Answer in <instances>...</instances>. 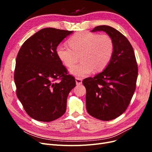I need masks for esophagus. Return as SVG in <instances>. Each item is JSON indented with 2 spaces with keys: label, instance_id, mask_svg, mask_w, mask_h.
<instances>
[{
  "label": "esophagus",
  "instance_id": "obj_1",
  "mask_svg": "<svg viewBox=\"0 0 152 152\" xmlns=\"http://www.w3.org/2000/svg\"><path fill=\"white\" fill-rule=\"evenodd\" d=\"M75 82H76L77 85H80L82 83V80L81 79H80V78H76Z\"/></svg>",
  "mask_w": 152,
  "mask_h": 152
}]
</instances>
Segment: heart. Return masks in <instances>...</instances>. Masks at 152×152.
Instances as JSON below:
<instances>
[{
    "mask_svg": "<svg viewBox=\"0 0 152 152\" xmlns=\"http://www.w3.org/2000/svg\"><path fill=\"white\" fill-rule=\"evenodd\" d=\"M70 48L59 45L56 54L67 67H72L81 57V63L70 68V73L77 77H84L94 70L99 72L108 66L112 58L114 44L111 37L88 31H80L69 39Z\"/></svg>",
    "mask_w": 152,
    "mask_h": 152,
    "instance_id": "obj_1",
    "label": "heart"
}]
</instances>
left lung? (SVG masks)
I'll return each instance as SVG.
<instances>
[{"mask_svg":"<svg viewBox=\"0 0 152 152\" xmlns=\"http://www.w3.org/2000/svg\"><path fill=\"white\" fill-rule=\"evenodd\" d=\"M99 31L112 39L113 56L102 72L85 79L82 84L86 89L87 112L108 121L120 116L128 107L136 90L138 70L134 50L126 37L107 25L96 26L91 32Z\"/></svg>","mask_w":152,"mask_h":152,"instance_id":"obj_1","label":"left lung"}]
</instances>
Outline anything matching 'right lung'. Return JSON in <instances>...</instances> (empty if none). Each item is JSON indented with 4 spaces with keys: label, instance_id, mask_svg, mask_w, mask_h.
Returning <instances> with one entry per match:
<instances>
[{
    "label": "right lung",
    "instance_id": "right-lung-1",
    "mask_svg": "<svg viewBox=\"0 0 152 152\" xmlns=\"http://www.w3.org/2000/svg\"><path fill=\"white\" fill-rule=\"evenodd\" d=\"M73 32L43 28L27 39L18 52L14 76L16 94L35 120L53 121L66 112L67 97L76 84L74 77L67 75L56 50Z\"/></svg>",
    "mask_w": 152,
    "mask_h": 152
}]
</instances>
